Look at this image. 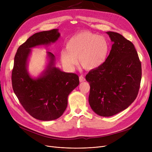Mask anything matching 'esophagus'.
Masks as SVG:
<instances>
[{"instance_id":"esophagus-1","label":"esophagus","mask_w":152,"mask_h":152,"mask_svg":"<svg viewBox=\"0 0 152 152\" xmlns=\"http://www.w3.org/2000/svg\"><path fill=\"white\" fill-rule=\"evenodd\" d=\"M79 81H80V82H83V81H86L85 77L83 75H81L80 76H79Z\"/></svg>"}]
</instances>
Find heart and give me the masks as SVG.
I'll list each match as a JSON object with an SVG mask.
<instances>
[{"label": "heart", "instance_id": "heart-1", "mask_svg": "<svg viewBox=\"0 0 152 152\" xmlns=\"http://www.w3.org/2000/svg\"><path fill=\"white\" fill-rule=\"evenodd\" d=\"M109 43L103 36L89 31H83L71 37L66 49L61 50V61L66 68L72 69L77 63L86 69H94L105 62L109 52Z\"/></svg>", "mask_w": 152, "mask_h": 152}]
</instances>
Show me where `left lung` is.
<instances>
[{
    "label": "left lung",
    "mask_w": 152,
    "mask_h": 152,
    "mask_svg": "<svg viewBox=\"0 0 152 152\" xmlns=\"http://www.w3.org/2000/svg\"><path fill=\"white\" fill-rule=\"evenodd\" d=\"M113 42L105 61L86 76L90 85L89 105L102 116L126 109L136 99L142 78L141 62L134 44L115 32L107 33Z\"/></svg>",
    "instance_id": "1"
}]
</instances>
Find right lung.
Wrapping results in <instances>:
<instances>
[{
    "instance_id": "add662e5",
    "label": "right lung",
    "mask_w": 152,
    "mask_h": 152,
    "mask_svg": "<svg viewBox=\"0 0 152 152\" xmlns=\"http://www.w3.org/2000/svg\"><path fill=\"white\" fill-rule=\"evenodd\" d=\"M59 37L56 29L35 33L18 47L14 58L13 90L27 112L42 121L60 117L66 108L68 95L79 84L76 74L65 73L53 66L55 56L50 52H48L50 61L42 76L33 79L27 71L31 48L55 42Z\"/></svg>"
}]
</instances>
